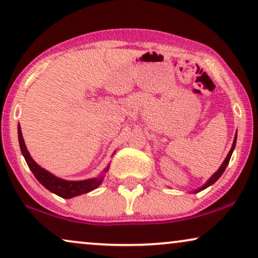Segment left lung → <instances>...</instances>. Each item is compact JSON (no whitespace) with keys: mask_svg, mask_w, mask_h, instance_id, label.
Here are the masks:
<instances>
[{"mask_svg":"<svg viewBox=\"0 0 258 258\" xmlns=\"http://www.w3.org/2000/svg\"><path fill=\"white\" fill-rule=\"evenodd\" d=\"M236 140H237V133H236V135H235V140H234V143H232L231 149H230V151H229L228 156L225 157V160L223 161V163H222V165L220 167V169H218V170H217L216 172H215V174H214L213 176H211V177H210L209 179H208V182L206 183V184H204L203 186H201V188H199V189H196L195 191H192V192H200L201 190H204L206 188H208V186H209V185L214 184V183L216 182L217 179L221 177L222 174H223L224 170H225V168H227V165H228V163H229V161H230V157H231V155H232V151H234V149H235V146H236Z\"/></svg>","mask_w":258,"mask_h":258,"instance_id":"left-lung-1","label":"left lung"}]
</instances>
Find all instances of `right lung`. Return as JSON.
I'll list each match as a JSON object with an SVG mask.
<instances>
[{"label": "right lung", "mask_w": 258, "mask_h": 258, "mask_svg": "<svg viewBox=\"0 0 258 258\" xmlns=\"http://www.w3.org/2000/svg\"><path fill=\"white\" fill-rule=\"evenodd\" d=\"M17 132H19V142L20 148L22 151V155L24 156L28 167L30 168V170L33 171L35 177L37 178V181L41 183L44 188H47L49 191L56 194L59 197L63 199H72V197L82 195V194L89 192L91 190L96 189L98 185L101 184L103 181L104 175L98 176V177L90 178V179H84V181H66V179L58 178L54 176L50 172L44 170L43 168H41L33 158H31L29 151L27 150L26 144H24V140L22 136V132H21V126L19 124L17 126ZM109 169V165L104 169V172H107Z\"/></svg>", "instance_id": "1"}]
</instances>
